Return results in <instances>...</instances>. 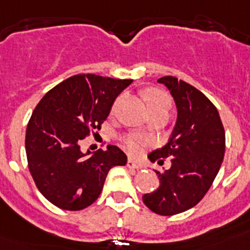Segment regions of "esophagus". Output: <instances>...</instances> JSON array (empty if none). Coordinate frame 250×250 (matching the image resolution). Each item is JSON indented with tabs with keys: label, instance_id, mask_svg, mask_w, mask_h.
I'll return each instance as SVG.
<instances>
[{
	"label": "esophagus",
	"instance_id": "obj_1",
	"mask_svg": "<svg viewBox=\"0 0 250 250\" xmlns=\"http://www.w3.org/2000/svg\"><path fill=\"white\" fill-rule=\"evenodd\" d=\"M126 167H129V169H140V165H139L138 163H135L134 160H131V159H127Z\"/></svg>",
	"mask_w": 250,
	"mask_h": 250
}]
</instances>
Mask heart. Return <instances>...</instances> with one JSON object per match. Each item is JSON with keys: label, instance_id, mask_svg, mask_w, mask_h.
Returning a JSON list of instances; mask_svg holds the SVG:
<instances>
[{"label": "heart", "instance_id": "1", "mask_svg": "<svg viewBox=\"0 0 250 250\" xmlns=\"http://www.w3.org/2000/svg\"><path fill=\"white\" fill-rule=\"evenodd\" d=\"M145 98H146L147 106H149L151 114H156V112H167L171 107V99H170L169 95L167 94L163 90L159 89H150L145 92ZM120 98L116 100V103L114 104V107H112V111L116 109ZM149 140L143 136L139 135H130L124 139V146L130 154H138L140 151L141 146L145 144H147Z\"/></svg>", "mask_w": 250, "mask_h": 250}]
</instances>
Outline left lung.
Here are the masks:
<instances>
[{
	"instance_id": "1",
	"label": "left lung",
	"mask_w": 250,
	"mask_h": 250,
	"mask_svg": "<svg viewBox=\"0 0 250 250\" xmlns=\"http://www.w3.org/2000/svg\"><path fill=\"white\" fill-rule=\"evenodd\" d=\"M164 83L175 101L178 118L165 146L149 154L151 161L171 167L156 171L159 188L143 195L154 213L175 215L195 207L204 198L219 171L225 151V131L219 112L203 92L174 76H164Z\"/></svg>"
}]
</instances>
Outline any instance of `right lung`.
Returning <instances> with one entry per match:
<instances>
[{"mask_svg": "<svg viewBox=\"0 0 250 250\" xmlns=\"http://www.w3.org/2000/svg\"><path fill=\"white\" fill-rule=\"evenodd\" d=\"M132 80L94 74L68 77L41 99L26 129V155L40 193L60 209L81 210L98 199L109 170L125 165L115 145L94 154L81 140L100 130L115 99Z\"/></svg>", "mask_w": 250, "mask_h": 250, "instance_id": "1", "label": "right lung"}]
</instances>
